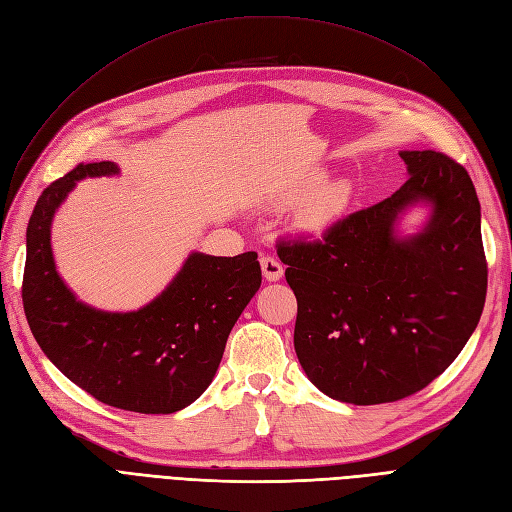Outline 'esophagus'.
I'll use <instances>...</instances> for the list:
<instances>
[{
  "label": "esophagus",
  "mask_w": 512,
  "mask_h": 512,
  "mask_svg": "<svg viewBox=\"0 0 512 512\" xmlns=\"http://www.w3.org/2000/svg\"><path fill=\"white\" fill-rule=\"evenodd\" d=\"M260 267H262V275L267 277V282H277L284 275L282 262L277 260L275 256H271V254H262L260 256Z\"/></svg>",
  "instance_id": "1"
}]
</instances>
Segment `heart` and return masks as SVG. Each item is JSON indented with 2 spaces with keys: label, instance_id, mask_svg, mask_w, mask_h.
Wrapping results in <instances>:
<instances>
[{
  "label": "heart",
  "instance_id": "obj_1",
  "mask_svg": "<svg viewBox=\"0 0 512 512\" xmlns=\"http://www.w3.org/2000/svg\"><path fill=\"white\" fill-rule=\"evenodd\" d=\"M346 200H348L346 185H331V188L322 190L303 211V224L307 228L324 226L344 209Z\"/></svg>",
  "mask_w": 512,
  "mask_h": 512
}]
</instances>
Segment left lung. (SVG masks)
Returning <instances> with one entry per match:
<instances>
[{
    "label": "left lung",
    "instance_id": "left-lung-1",
    "mask_svg": "<svg viewBox=\"0 0 512 512\" xmlns=\"http://www.w3.org/2000/svg\"><path fill=\"white\" fill-rule=\"evenodd\" d=\"M410 179L382 203L322 232L277 239L297 297L294 350L322 393L356 406L423 391L468 344L487 297V258L474 183L440 151H401ZM434 205L412 240L392 235L396 213Z\"/></svg>",
    "mask_w": 512,
    "mask_h": 512
}]
</instances>
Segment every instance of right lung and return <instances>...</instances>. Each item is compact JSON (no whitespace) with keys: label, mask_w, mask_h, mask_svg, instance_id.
I'll list each match as a JSON object with an SVG mask.
<instances>
[{"label":"right lung","mask_w":512,"mask_h":512,"mask_svg":"<svg viewBox=\"0 0 512 512\" xmlns=\"http://www.w3.org/2000/svg\"><path fill=\"white\" fill-rule=\"evenodd\" d=\"M115 173L113 162H81L44 188L27 226L25 316L42 352L91 397L128 412L173 414L211 384L230 329L260 288V262L256 252L192 254L138 312L79 303L55 271L51 220L76 181Z\"/></svg>","instance_id":"obj_1"}]
</instances>
